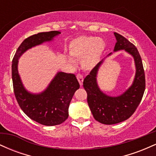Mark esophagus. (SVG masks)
I'll list each match as a JSON object with an SVG mask.
<instances>
[{
	"label": "esophagus",
	"mask_w": 156,
	"mask_h": 156,
	"mask_svg": "<svg viewBox=\"0 0 156 156\" xmlns=\"http://www.w3.org/2000/svg\"><path fill=\"white\" fill-rule=\"evenodd\" d=\"M76 77H77V79H78V82H79L80 85V86L83 85V76H82L80 74H78V75H77V76H76Z\"/></svg>",
	"instance_id": "esophagus-1"
}]
</instances>
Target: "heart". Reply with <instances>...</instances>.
<instances>
[{
    "instance_id": "1",
    "label": "heart",
    "mask_w": 156,
    "mask_h": 156,
    "mask_svg": "<svg viewBox=\"0 0 156 156\" xmlns=\"http://www.w3.org/2000/svg\"><path fill=\"white\" fill-rule=\"evenodd\" d=\"M105 48V43L101 38L83 36L73 39L69 43L70 55L80 59L83 69L91 70L97 65Z\"/></svg>"
}]
</instances>
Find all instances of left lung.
I'll return each mask as SVG.
<instances>
[{
  "label": "left lung",
  "instance_id": "8db88e82",
  "mask_svg": "<svg viewBox=\"0 0 156 156\" xmlns=\"http://www.w3.org/2000/svg\"><path fill=\"white\" fill-rule=\"evenodd\" d=\"M117 42L114 51L125 50L133 57L136 75L133 84L121 95L111 97L100 89L97 75L103 60L100 62L84 78L83 88L87 92V102L93 117L102 124L114 125L128 119L136 110L145 89V75L142 61L137 48L123 36L114 32ZM112 53L108 55H110Z\"/></svg>",
  "mask_w": 156,
  "mask_h": 156
}]
</instances>
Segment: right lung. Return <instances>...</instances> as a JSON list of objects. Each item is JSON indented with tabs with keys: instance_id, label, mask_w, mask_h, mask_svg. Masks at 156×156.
<instances>
[{
	"instance_id": "add662e5",
	"label": "right lung",
	"mask_w": 156,
	"mask_h": 156,
	"mask_svg": "<svg viewBox=\"0 0 156 156\" xmlns=\"http://www.w3.org/2000/svg\"><path fill=\"white\" fill-rule=\"evenodd\" d=\"M60 34L58 31L42 32L26 38L17 48L12 64L14 92L20 107L28 117L47 126L60 125L67 119L69 103L80 84L74 74L58 72L44 92L32 94L23 87L17 65L19 58L27 50L50 42Z\"/></svg>"
}]
</instances>
